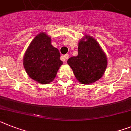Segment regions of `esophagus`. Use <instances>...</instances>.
<instances>
[{
	"instance_id": "34e87169",
	"label": "esophagus",
	"mask_w": 131,
	"mask_h": 131,
	"mask_svg": "<svg viewBox=\"0 0 131 131\" xmlns=\"http://www.w3.org/2000/svg\"><path fill=\"white\" fill-rule=\"evenodd\" d=\"M68 58H69V54H64V55H62V56H61V60L64 62V61H65L66 60L68 59Z\"/></svg>"
}]
</instances>
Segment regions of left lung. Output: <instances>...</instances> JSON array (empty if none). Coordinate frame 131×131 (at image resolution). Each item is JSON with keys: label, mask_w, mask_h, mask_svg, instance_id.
Wrapping results in <instances>:
<instances>
[{"label": "left lung", "mask_w": 131, "mask_h": 131, "mask_svg": "<svg viewBox=\"0 0 131 131\" xmlns=\"http://www.w3.org/2000/svg\"><path fill=\"white\" fill-rule=\"evenodd\" d=\"M78 55L69 58L67 63L75 77L83 84H91L104 74L107 65L105 53L94 37L86 36L78 43Z\"/></svg>", "instance_id": "obj_1"}]
</instances>
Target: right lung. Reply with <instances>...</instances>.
Returning <instances> with one entry per match:
<instances>
[{
    "instance_id": "right-lung-1",
    "label": "right lung",
    "mask_w": 131,
    "mask_h": 131,
    "mask_svg": "<svg viewBox=\"0 0 131 131\" xmlns=\"http://www.w3.org/2000/svg\"><path fill=\"white\" fill-rule=\"evenodd\" d=\"M51 39L45 33L39 34L29 44L23 58L26 73L43 84L53 81L62 64L59 50L51 45Z\"/></svg>"
}]
</instances>
